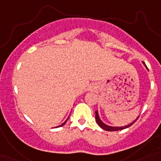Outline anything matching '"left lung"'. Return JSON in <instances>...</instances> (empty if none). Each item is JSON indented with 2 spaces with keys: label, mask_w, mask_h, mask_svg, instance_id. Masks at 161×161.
I'll use <instances>...</instances> for the list:
<instances>
[{
  "label": "left lung",
  "mask_w": 161,
  "mask_h": 161,
  "mask_svg": "<svg viewBox=\"0 0 161 161\" xmlns=\"http://www.w3.org/2000/svg\"><path fill=\"white\" fill-rule=\"evenodd\" d=\"M146 67V66H145ZM139 118V117H138ZM138 118L136 119L135 120V121H133L132 123H130V125H125V126H121V127H113V126H109V125H105L104 123L102 121V120L100 119V118H99V115H98V111H95V119H96V122L98 123V125L100 126L103 130H107V131H117V130H125V129H126V128H129L130 126H131V125L134 124V123L136 121V120L138 119Z\"/></svg>",
  "instance_id": "left-lung-1"
}]
</instances>
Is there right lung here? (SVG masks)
I'll return each mask as SVG.
<instances>
[{
    "mask_svg": "<svg viewBox=\"0 0 161 161\" xmlns=\"http://www.w3.org/2000/svg\"><path fill=\"white\" fill-rule=\"evenodd\" d=\"M68 118H69V117H68ZM68 119H67V120H66L65 122L63 123V124H62V125H59V126H58V127H61V126H63V125H65L66 123H67V121H68Z\"/></svg>",
    "mask_w": 161,
    "mask_h": 161,
    "instance_id": "obj_1",
    "label": "right lung"
}]
</instances>
